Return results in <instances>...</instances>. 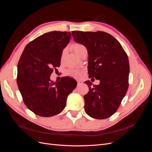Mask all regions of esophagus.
Here are the masks:
<instances>
[{
	"label": "esophagus",
	"mask_w": 152,
	"mask_h": 152,
	"mask_svg": "<svg viewBox=\"0 0 152 152\" xmlns=\"http://www.w3.org/2000/svg\"><path fill=\"white\" fill-rule=\"evenodd\" d=\"M82 83H83V82H82V80H77V84H78V86L81 85Z\"/></svg>",
	"instance_id": "1"
}]
</instances>
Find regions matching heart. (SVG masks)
<instances>
[{
    "instance_id": "b5f03b06",
    "label": "heart",
    "mask_w": 152,
    "mask_h": 152,
    "mask_svg": "<svg viewBox=\"0 0 152 152\" xmlns=\"http://www.w3.org/2000/svg\"><path fill=\"white\" fill-rule=\"evenodd\" d=\"M83 48H85V47L83 45H82L80 44H74L73 45H72V50L77 54H78V53H79L80 50ZM69 73H70V74H71L72 75L75 76V77H77V76L80 75V72L79 70H71L69 72Z\"/></svg>"
}]
</instances>
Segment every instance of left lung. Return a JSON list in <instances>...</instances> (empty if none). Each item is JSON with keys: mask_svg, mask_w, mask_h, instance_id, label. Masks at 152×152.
<instances>
[{"mask_svg": "<svg viewBox=\"0 0 152 152\" xmlns=\"http://www.w3.org/2000/svg\"><path fill=\"white\" fill-rule=\"evenodd\" d=\"M75 42L84 45L88 52L89 77L99 80V85L89 80L84 95L86 113L92 118L104 119L115 113L129 87V63L121 44L104 31H72Z\"/></svg>", "mask_w": 152, "mask_h": 152, "instance_id": "1", "label": "left lung"}]
</instances>
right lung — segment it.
Here are the masks:
<instances>
[{
  "label": "right lung",
  "mask_w": 152,
  "mask_h": 152,
  "mask_svg": "<svg viewBox=\"0 0 152 152\" xmlns=\"http://www.w3.org/2000/svg\"><path fill=\"white\" fill-rule=\"evenodd\" d=\"M72 37L70 31H53L32 40L25 47L18 64L17 84L27 107L41 117L61 113L68 96L77 86L72 78L50 80L53 69L59 66L63 50Z\"/></svg>",
  "instance_id": "obj_1"
}]
</instances>
